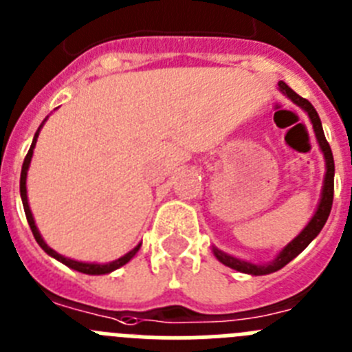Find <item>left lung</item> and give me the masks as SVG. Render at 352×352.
I'll list each match as a JSON object with an SVG mask.
<instances>
[{
    "mask_svg": "<svg viewBox=\"0 0 352 352\" xmlns=\"http://www.w3.org/2000/svg\"><path fill=\"white\" fill-rule=\"evenodd\" d=\"M278 88H280V91L285 95V97L290 98L294 104H297V106L300 107L302 111H305L307 116H309L311 124H313L314 135H316V140L318 144H320V149L324 157V179H323V187H321V198H320V203H318V208L316 212H314V215L311 217V221L307 222V226H305V228L302 229V231L298 232V234L295 236V238L292 239L285 248H281L280 254L274 257V261L265 262V264H254V262L232 257V255L226 254V252L219 250L217 246H213L212 250H213V255L217 257V261L222 262V264L228 265V267L234 269V271L245 272V274H252V276H264V274H271V272L280 271V269L285 267L288 262L294 261L300 252H304L305 246L309 245V243L320 234L321 229H323L324 222H327L328 215H330L331 203H333V175H335L333 154H331L330 144H328L327 139H324L320 116H318L313 104H311L307 98H302L300 95L295 94V91L285 83V81H280V83H278Z\"/></svg>",
    "mask_w": 352,
    "mask_h": 352,
    "instance_id": "8db88e82",
    "label": "left lung"
}]
</instances>
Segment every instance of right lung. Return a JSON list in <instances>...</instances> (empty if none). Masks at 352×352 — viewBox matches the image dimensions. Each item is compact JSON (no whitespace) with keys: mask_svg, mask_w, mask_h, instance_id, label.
Here are the masks:
<instances>
[{"mask_svg":"<svg viewBox=\"0 0 352 352\" xmlns=\"http://www.w3.org/2000/svg\"><path fill=\"white\" fill-rule=\"evenodd\" d=\"M48 120V116L45 118V121ZM45 121H43L41 124H39L38 131L34 133V139H32V144H31V149H29L28 156H25L24 160V165H22V172H21V198H22V205H24V212H25V217H28V222H29V228H31L32 234H34L36 241H38V245L41 246L43 250L47 252L50 257L57 258L58 262H62V264H65L67 267L74 269V271L78 272H83V274H91V276H98V274H109V272L116 271V269H120L121 265H124L126 262H130L131 258L135 257L137 252L140 250V245L142 243H139V245L135 246V248H131L128 254H124L123 257L116 258V261L113 262H107V264H97V262H80V261H74V258H69V257H64V255L57 254L55 250H52L50 246L45 243V239L41 238V234H39L38 228H36V222H34V217H32V212L31 208H29V201H28V187H25V182H28V170H29V165H31V157H32V151H34L36 147V140H38V135L39 131H41L43 124H45Z\"/></svg>","mask_w":352,"mask_h":352,"instance_id":"obj_1","label":"right lung"}]
</instances>
